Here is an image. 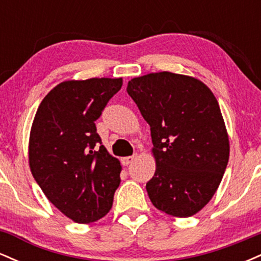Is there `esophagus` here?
Returning a JSON list of instances; mask_svg holds the SVG:
<instances>
[{
	"label": "esophagus",
	"mask_w": 261,
	"mask_h": 261,
	"mask_svg": "<svg viewBox=\"0 0 261 261\" xmlns=\"http://www.w3.org/2000/svg\"><path fill=\"white\" fill-rule=\"evenodd\" d=\"M136 160V155H128V157H124L121 160V162H122V164H124V166H128V164L130 163H133V162Z\"/></svg>",
	"instance_id": "esophagus-1"
}]
</instances>
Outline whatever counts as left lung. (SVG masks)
Wrapping results in <instances>:
<instances>
[{
	"instance_id": "8db88e82",
	"label": "left lung",
	"mask_w": 261,
	"mask_h": 261,
	"mask_svg": "<svg viewBox=\"0 0 261 261\" xmlns=\"http://www.w3.org/2000/svg\"><path fill=\"white\" fill-rule=\"evenodd\" d=\"M126 91L151 127L149 200L170 216H193L215 195L229 158L216 97L195 77L167 71L135 77Z\"/></svg>"
}]
</instances>
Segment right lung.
<instances>
[{"label": "right lung", "instance_id": "1", "mask_svg": "<svg viewBox=\"0 0 261 261\" xmlns=\"http://www.w3.org/2000/svg\"><path fill=\"white\" fill-rule=\"evenodd\" d=\"M122 79L70 80L41 100L29 136V167L45 196L77 223L112 208L121 164L101 145L94 121Z\"/></svg>", "mask_w": 261, "mask_h": 261}]
</instances>
